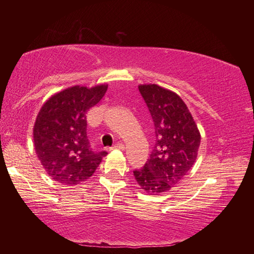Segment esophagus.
Wrapping results in <instances>:
<instances>
[{
    "instance_id": "obj_1",
    "label": "esophagus",
    "mask_w": 254,
    "mask_h": 254,
    "mask_svg": "<svg viewBox=\"0 0 254 254\" xmlns=\"http://www.w3.org/2000/svg\"><path fill=\"white\" fill-rule=\"evenodd\" d=\"M111 149H118V150H124V144L122 142H119L117 144H114L113 147H112Z\"/></svg>"
}]
</instances>
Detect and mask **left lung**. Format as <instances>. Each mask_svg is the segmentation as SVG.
I'll list each match as a JSON object with an SVG mask.
<instances>
[{"label": "left lung", "instance_id": "left-lung-1", "mask_svg": "<svg viewBox=\"0 0 254 254\" xmlns=\"http://www.w3.org/2000/svg\"><path fill=\"white\" fill-rule=\"evenodd\" d=\"M156 130V143L143 168L133 171L141 189L160 195L177 185L196 161L200 133L178 94L156 84L139 86Z\"/></svg>", "mask_w": 254, "mask_h": 254}]
</instances>
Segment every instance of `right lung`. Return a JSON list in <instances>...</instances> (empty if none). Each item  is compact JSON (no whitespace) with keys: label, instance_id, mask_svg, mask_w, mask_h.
Segmentation results:
<instances>
[{"label":"right lung","instance_id":"add662e5","mask_svg":"<svg viewBox=\"0 0 254 254\" xmlns=\"http://www.w3.org/2000/svg\"><path fill=\"white\" fill-rule=\"evenodd\" d=\"M107 84L72 86L54 94L37 115L33 145L46 173L67 186L84 183L107 152H95L87 139L86 113L100 103Z\"/></svg>","mask_w":254,"mask_h":254}]
</instances>
